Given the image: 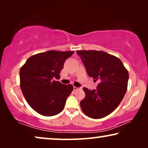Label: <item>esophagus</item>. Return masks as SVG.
Masks as SVG:
<instances>
[{"label": "esophagus", "mask_w": 148, "mask_h": 148, "mask_svg": "<svg viewBox=\"0 0 148 148\" xmlns=\"http://www.w3.org/2000/svg\"><path fill=\"white\" fill-rule=\"evenodd\" d=\"M79 88H77V87H73V90L74 91H77V90H79Z\"/></svg>", "instance_id": "1"}]
</instances>
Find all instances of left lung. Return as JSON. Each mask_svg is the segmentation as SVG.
<instances>
[{
  "label": "left lung",
  "instance_id": "left-lung-1",
  "mask_svg": "<svg viewBox=\"0 0 148 148\" xmlns=\"http://www.w3.org/2000/svg\"><path fill=\"white\" fill-rule=\"evenodd\" d=\"M88 75L98 80L97 90L84 88L86 97L80 102L84 113L92 119H102L117 108L127 90L129 73L122 61L100 50H77Z\"/></svg>",
  "mask_w": 148,
  "mask_h": 148
}]
</instances>
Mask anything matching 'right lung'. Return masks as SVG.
I'll use <instances>...</instances> for the list:
<instances>
[{
  "mask_svg": "<svg viewBox=\"0 0 148 148\" xmlns=\"http://www.w3.org/2000/svg\"><path fill=\"white\" fill-rule=\"evenodd\" d=\"M73 52H41L30 56L21 67L20 87L24 98L32 108L41 115L54 116L64 109L73 86L64 85L54 79L60 78L64 61Z\"/></svg>",
  "mask_w": 148,
  "mask_h": 148,
  "instance_id": "add662e5",
  "label": "right lung"
}]
</instances>
